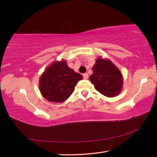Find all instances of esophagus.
<instances>
[{"instance_id": "1", "label": "esophagus", "mask_w": 157, "mask_h": 157, "mask_svg": "<svg viewBox=\"0 0 157 157\" xmlns=\"http://www.w3.org/2000/svg\"><path fill=\"white\" fill-rule=\"evenodd\" d=\"M83 78L84 79H87L89 78V75H88V73H84V74H83Z\"/></svg>"}]
</instances>
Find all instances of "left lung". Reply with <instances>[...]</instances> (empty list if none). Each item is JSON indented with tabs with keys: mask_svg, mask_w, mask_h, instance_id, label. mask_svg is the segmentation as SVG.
<instances>
[{
	"mask_svg": "<svg viewBox=\"0 0 157 157\" xmlns=\"http://www.w3.org/2000/svg\"><path fill=\"white\" fill-rule=\"evenodd\" d=\"M89 80L95 89L107 97H114L121 92L123 78L120 71L109 60L98 58L94 67Z\"/></svg>",
	"mask_w": 157,
	"mask_h": 157,
	"instance_id": "8db88e82",
	"label": "left lung"
}]
</instances>
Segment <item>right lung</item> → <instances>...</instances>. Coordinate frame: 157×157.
Here are the masks:
<instances>
[{
    "mask_svg": "<svg viewBox=\"0 0 157 157\" xmlns=\"http://www.w3.org/2000/svg\"><path fill=\"white\" fill-rule=\"evenodd\" d=\"M83 78L68 67L65 61L50 65L39 80V89L43 96L50 102H63L75 90L78 81Z\"/></svg>",
    "mask_w": 157,
    "mask_h": 157,
    "instance_id": "add662e5",
    "label": "right lung"
}]
</instances>
